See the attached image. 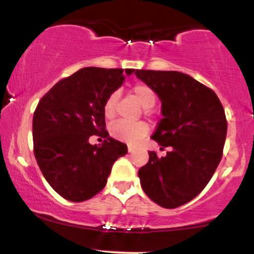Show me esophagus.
Masks as SVG:
<instances>
[{
	"label": "esophagus",
	"mask_w": 254,
	"mask_h": 254,
	"mask_svg": "<svg viewBox=\"0 0 254 254\" xmlns=\"http://www.w3.org/2000/svg\"><path fill=\"white\" fill-rule=\"evenodd\" d=\"M133 150H135V148H133L132 146H127V152H129V153H132Z\"/></svg>",
	"instance_id": "1"
}]
</instances>
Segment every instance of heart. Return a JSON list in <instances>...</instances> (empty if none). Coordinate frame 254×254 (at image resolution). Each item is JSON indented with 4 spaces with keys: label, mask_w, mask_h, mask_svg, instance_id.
<instances>
[{
    "label": "heart",
    "mask_w": 254,
    "mask_h": 254,
    "mask_svg": "<svg viewBox=\"0 0 254 254\" xmlns=\"http://www.w3.org/2000/svg\"><path fill=\"white\" fill-rule=\"evenodd\" d=\"M130 94L135 96V99L146 110L152 108L157 101V95H155L154 90L152 89V86L146 84V83H136L130 89ZM117 100H118V93H116V91L110 94L107 99L105 100L102 111H104V116L107 119H112L116 116ZM148 125L144 122L131 123V124L125 122H117L111 127L110 131L111 135L117 140L136 143L148 133Z\"/></svg>",
    "instance_id": "heart-1"
}]
</instances>
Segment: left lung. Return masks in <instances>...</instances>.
Masks as SVG:
<instances>
[{
	"label": "left lung",
	"mask_w": 254,
	"mask_h": 254,
	"mask_svg": "<svg viewBox=\"0 0 254 254\" xmlns=\"http://www.w3.org/2000/svg\"><path fill=\"white\" fill-rule=\"evenodd\" d=\"M161 100L164 118L152 138L165 157L149 152L138 170L141 186L150 200L176 208L193 200L212 178L223 155L228 123L216 93L177 71L136 69Z\"/></svg>",
	"instance_id": "left-lung-1"
}]
</instances>
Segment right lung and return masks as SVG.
Wrapping results in <instances>:
<instances>
[{
	"label": "right lung",
	"instance_id": "1",
	"mask_svg": "<svg viewBox=\"0 0 254 254\" xmlns=\"http://www.w3.org/2000/svg\"><path fill=\"white\" fill-rule=\"evenodd\" d=\"M132 68L85 67L63 78L33 113V153L50 187L64 199L85 201L101 191L127 144L108 136L102 107ZM93 134L105 138L91 146Z\"/></svg>",
	"mask_w": 254,
	"mask_h": 254
}]
</instances>
